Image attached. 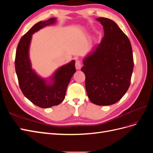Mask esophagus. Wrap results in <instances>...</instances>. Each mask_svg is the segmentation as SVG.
Returning a JSON list of instances; mask_svg holds the SVG:
<instances>
[{"label":"esophagus","instance_id":"1","mask_svg":"<svg viewBox=\"0 0 153 153\" xmlns=\"http://www.w3.org/2000/svg\"><path fill=\"white\" fill-rule=\"evenodd\" d=\"M75 67H76V69H80L81 67H82V65H81V62L80 60H76V63H75Z\"/></svg>","mask_w":153,"mask_h":153}]
</instances>
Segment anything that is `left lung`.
I'll list each match as a JSON object with an SVG mask.
<instances>
[{
  "instance_id": "8db88e82",
  "label": "left lung",
  "mask_w": 153,
  "mask_h": 153,
  "mask_svg": "<svg viewBox=\"0 0 153 153\" xmlns=\"http://www.w3.org/2000/svg\"><path fill=\"white\" fill-rule=\"evenodd\" d=\"M96 20L103 26V38L83 59L81 70L85 75V89L91 102L110 105L123 98L130 85L132 48L116 23L106 18Z\"/></svg>"
}]
</instances>
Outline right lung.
I'll use <instances>...</instances> for the list:
<instances>
[{
    "label": "right lung",
    "mask_w": 153,
    "mask_h": 153,
    "mask_svg": "<svg viewBox=\"0 0 153 153\" xmlns=\"http://www.w3.org/2000/svg\"><path fill=\"white\" fill-rule=\"evenodd\" d=\"M56 20V18H52L36 24L22 36L16 52L15 70L23 94L32 103L43 108L62 102L67 87L76 72L74 60L59 68L47 78L41 77L32 68L29 48L32 34L46 26L55 24Z\"/></svg>",
    "instance_id": "right-lung-1"
}]
</instances>
